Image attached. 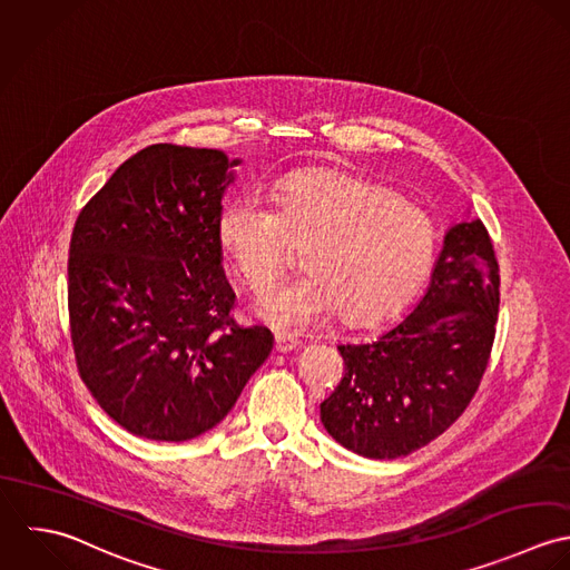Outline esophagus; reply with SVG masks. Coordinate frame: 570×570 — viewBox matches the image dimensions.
<instances>
[{
  "label": "esophagus",
  "mask_w": 570,
  "mask_h": 570,
  "mask_svg": "<svg viewBox=\"0 0 570 570\" xmlns=\"http://www.w3.org/2000/svg\"><path fill=\"white\" fill-rule=\"evenodd\" d=\"M299 345V342L291 335H275V352H291Z\"/></svg>",
  "instance_id": "esophagus-1"
}]
</instances>
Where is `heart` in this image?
Instances as JSON below:
<instances>
[{
	"label": "heart",
	"mask_w": 570,
	"mask_h": 570,
	"mask_svg": "<svg viewBox=\"0 0 570 570\" xmlns=\"http://www.w3.org/2000/svg\"><path fill=\"white\" fill-rule=\"evenodd\" d=\"M239 194L218 218V242L239 282L262 293L282 275L291 246L304 248L306 275L257 302L282 331H304L342 313L374 324L401 308L436 257V227L396 191L343 171L277 180L268 196Z\"/></svg>",
	"instance_id": "obj_1"
}]
</instances>
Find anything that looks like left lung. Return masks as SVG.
Segmentation results:
<instances>
[{
    "label": "left lung",
    "instance_id": "left-lung-1",
    "mask_svg": "<svg viewBox=\"0 0 570 570\" xmlns=\"http://www.w3.org/2000/svg\"><path fill=\"white\" fill-rule=\"evenodd\" d=\"M500 275L478 218L443 237L419 304L376 340L340 345L345 374L322 403L345 450L392 460L439 439L473 399L495 337Z\"/></svg>",
    "mask_w": 570,
    "mask_h": 570
}]
</instances>
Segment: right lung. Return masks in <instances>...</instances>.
I'll use <instances>...</instances> for the list:
<instances>
[{
  "label": "right lung",
  "mask_w": 570,
  "mask_h": 570,
  "mask_svg": "<svg viewBox=\"0 0 570 570\" xmlns=\"http://www.w3.org/2000/svg\"><path fill=\"white\" fill-rule=\"evenodd\" d=\"M220 149L158 142L125 160L70 239L79 374L129 434L183 443L214 430L273 335L230 320L218 218L235 167Z\"/></svg>",
  "instance_id": "right-lung-1"
}]
</instances>
